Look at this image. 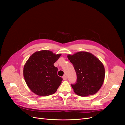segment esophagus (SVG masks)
Returning <instances> with one entry per match:
<instances>
[{
  "mask_svg": "<svg viewBox=\"0 0 125 125\" xmlns=\"http://www.w3.org/2000/svg\"><path fill=\"white\" fill-rule=\"evenodd\" d=\"M67 76H66V75H63V76L62 77V79H63V80H67Z\"/></svg>",
  "mask_w": 125,
  "mask_h": 125,
  "instance_id": "obj_1",
  "label": "esophagus"
}]
</instances>
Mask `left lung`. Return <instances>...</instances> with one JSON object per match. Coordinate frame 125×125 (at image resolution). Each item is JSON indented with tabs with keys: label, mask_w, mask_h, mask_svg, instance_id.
Listing matches in <instances>:
<instances>
[{
	"label": "left lung",
	"mask_w": 125,
	"mask_h": 125,
	"mask_svg": "<svg viewBox=\"0 0 125 125\" xmlns=\"http://www.w3.org/2000/svg\"><path fill=\"white\" fill-rule=\"evenodd\" d=\"M67 57L73 64L77 80L71 84L75 93L81 96L93 95L103 85L105 68L96 57L86 52H79Z\"/></svg>",
	"instance_id": "1"
}]
</instances>
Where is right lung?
<instances>
[{
	"instance_id": "right-lung-1",
	"label": "right lung",
	"mask_w": 125,
	"mask_h": 125,
	"mask_svg": "<svg viewBox=\"0 0 125 125\" xmlns=\"http://www.w3.org/2000/svg\"><path fill=\"white\" fill-rule=\"evenodd\" d=\"M60 56L61 54L43 50L36 52L30 57L24 66L23 76L33 93L46 96L56 92L62 78L57 75L58 69L54 63Z\"/></svg>"
}]
</instances>
